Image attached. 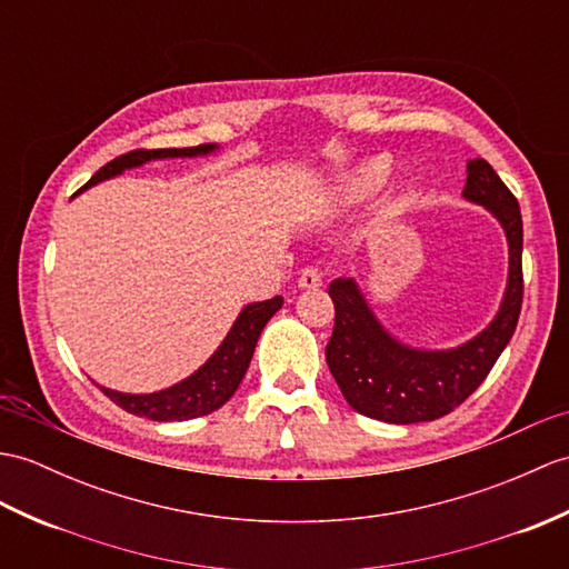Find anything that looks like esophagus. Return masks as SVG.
<instances>
[{
    "instance_id": "obj_1",
    "label": "esophagus",
    "mask_w": 569,
    "mask_h": 569,
    "mask_svg": "<svg viewBox=\"0 0 569 569\" xmlns=\"http://www.w3.org/2000/svg\"><path fill=\"white\" fill-rule=\"evenodd\" d=\"M298 286L300 288H320L322 286V273L317 271L315 267L302 269L298 276Z\"/></svg>"
}]
</instances>
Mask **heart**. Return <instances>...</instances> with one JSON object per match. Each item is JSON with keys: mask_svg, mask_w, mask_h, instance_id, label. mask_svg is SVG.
Listing matches in <instances>:
<instances>
[{"mask_svg": "<svg viewBox=\"0 0 569 569\" xmlns=\"http://www.w3.org/2000/svg\"><path fill=\"white\" fill-rule=\"evenodd\" d=\"M388 174H390V167L386 162L380 160L363 162L356 169L347 171V174L337 181L335 201L339 206H356L361 201H368V198L376 196L382 189Z\"/></svg>", "mask_w": 569, "mask_h": 569, "instance_id": "1", "label": "heart"}]
</instances>
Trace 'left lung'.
<instances>
[{"instance_id": "left-lung-1", "label": "left lung", "mask_w": 569, "mask_h": 569, "mask_svg": "<svg viewBox=\"0 0 569 569\" xmlns=\"http://www.w3.org/2000/svg\"><path fill=\"white\" fill-rule=\"evenodd\" d=\"M463 198L490 210L507 234L509 273L499 310L482 332L453 349H417L380 325L353 279H335V332L325 349L345 400L388 425L433 421L466 402L492 371L517 329L523 300V222L517 198L485 160L468 162Z\"/></svg>"}]
</instances>
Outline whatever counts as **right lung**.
<instances>
[{
	"mask_svg": "<svg viewBox=\"0 0 569 569\" xmlns=\"http://www.w3.org/2000/svg\"><path fill=\"white\" fill-rule=\"evenodd\" d=\"M218 144H198V148H171V150H136L123 157H116L113 162L101 167L94 177L87 181L84 189L97 187V183L113 179L123 174L126 169H136L154 160H174V157H206L216 152ZM283 298L276 296L271 300L261 302H249L237 315L232 322L228 337L220 341V347L213 351V356L193 371L189 378L179 380L177 386L157 390V392H121L111 388H101V392L123 407L126 412L144 417L152 421H183V419H196L216 412L224 402H228L234 390L240 388V382L247 373L249 361H252V353L257 347V339L261 329L267 327L271 317L281 310Z\"/></svg>",
	"mask_w": 569,
	"mask_h": 569,
	"instance_id": "add662e5",
	"label": "right lung"
}]
</instances>
